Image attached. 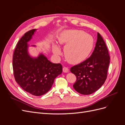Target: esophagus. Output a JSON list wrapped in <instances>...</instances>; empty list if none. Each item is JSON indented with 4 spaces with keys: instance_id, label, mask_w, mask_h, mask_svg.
Masks as SVG:
<instances>
[{
    "instance_id": "obj_1",
    "label": "esophagus",
    "mask_w": 125,
    "mask_h": 125,
    "mask_svg": "<svg viewBox=\"0 0 125 125\" xmlns=\"http://www.w3.org/2000/svg\"><path fill=\"white\" fill-rule=\"evenodd\" d=\"M62 71H63V73H68V72H69V69L67 67H64L63 68V69H62Z\"/></svg>"
}]
</instances>
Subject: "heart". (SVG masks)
<instances>
[{
  "label": "heart",
  "mask_w": 125,
  "mask_h": 125,
  "mask_svg": "<svg viewBox=\"0 0 125 125\" xmlns=\"http://www.w3.org/2000/svg\"><path fill=\"white\" fill-rule=\"evenodd\" d=\"M60 44L66 45L64 52L69 62L75 63L83 61L90 54L94 46L93 37L80 30H68L62 33L58 37ZM54 53L58 55L61 53L59 47L54 45Z\"/></svg>",
  "instance_id": "obj_1"
}]
</instances>
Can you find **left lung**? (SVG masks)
Wrapping results in <instances>:
<instances>
[{
    "instance_id": "obj_1",
    "label": "left lung",
    "mask_w": 125,
    "mask_h": 125,
    "mask_svg": "<svg viewBox=\"0 0 125 125\" xmlns=\"http://www.w3.org/2000/svg\"><path fill=\"white\" fill-rule=\"evenodd\" d=\"M110 57L105 42L97 33V42L92 55L85 61L72 67L71 73L77 80L73 85L78 93L89 95L103 85L107 78Z\"/></svg>"
}]
</instances>
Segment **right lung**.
Returning a JSON list of instances; mask_svg holds the SVG:
<instances>
[{
    "mask_svg": "<svg viewBox=\"0 0 125 125\" xmlns=\"http://www.w3.org/2000/svg\"><path fill=\"white\" fill-rule=\"evenodd\" d=\"M36 31L26 32L18 42L12 66L15 80L22 89L33 95L41 96L50 91L55 79L62 73V67L60 63L51 62L42 53L36 58L30 56L28 42Z\"/></svg>",
    "mask_w": 125,
    "mask_h": 125,
    "instance_id": "1",
    "label": "right lung"
}]
</instances>
